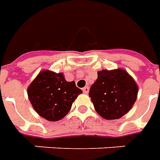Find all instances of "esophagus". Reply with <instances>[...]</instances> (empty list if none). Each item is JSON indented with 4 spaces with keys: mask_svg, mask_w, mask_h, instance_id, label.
Here are the masks:
<instances>
[{
    "mask_svg": "<svg viewBox=\"0 0 160 160\" xmlns=\"http://www.w3.org/2000/svg\"><path fill=\"white\" fill-rule=\"evenodd\" d=\"M82 90H83L84 93H88L89 92V87H85Z\"/></svg>",
    "mask_w": 160,
    "mask_h": 160,
    "instance_id": "obj_1",
    "label": "esophagus"
}]
</instances>
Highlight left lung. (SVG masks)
Listing matches in <instances>:
<instances>
[{
  "mask_svg": "<svg viewBox=\"0 0 160 160\" xmlns=\"http://www.w3.org/2000/svg\"><path fill=\"white\" fill-rule=\"evenodd\" d=\"M138 86L124 69L101 70L89 96L98 115L113 120L123 117L137 98Z\"/></svg>",
  "mask_w": 160,
  "mask_h": 160,
  "instance_id": "left-lung-1",
  "label": "left lung"
}]
</instances>
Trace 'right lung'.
<instances>
[{
    "mask_svg": "<svg viewBox=\"0 0 160 160\" xmlns=\"http://www.w3.org/2000/svg\"><path fill=\"white\" fill-rule=\"evenodd\" d=\"M82 91L74 81H67L62 73L42 70L27 88L28 98L40 117L50 122L62 119Z\"/></svg>",
    "mask_w": 160,
    "mask_h": 160,
    "instance_id": "add662e5",
    "label": "right lung"
}]
</instances>
